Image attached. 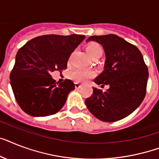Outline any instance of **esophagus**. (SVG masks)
Segmentation results:
<instances>
[{
    "label": "esophagus",
    "instance_id": "esophagus-1",
    "mask_svg": "<svg viewBox=\"0 0 159 159\" xmlns=\"http://www.w3.org/2000/svg\"><path fill=\"white\" fill-rule=\"evenodd\" d=\"M81 86H82V84L79 83V82H75V88L77 89V90H78Z\"/></svg>",
    "mask_w": 159,
    "mask_h": 159
}]
</instances>
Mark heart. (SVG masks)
Wrapping results in <instances>:
<instances>
[{
    "instance_id": "obj_1",
    "label": "heart",
    "mask_w": 159,
    "mask_h": 159,
    "mask_svg": "<svg viewBox=\"0 0 159 159\" xmlns=\"http://www.w3.org/2000/svg\"><path fill=\"white\" fill-rule=\"evenodd\" d=\"M86 50L89 56L92 59L100 57L103 53L101 46L96 42H90L87 44L86 46ZM95 72L92 70L77 68L69 73V77L77 82H86L89 79L95 77Z\"/></svg>"
}]
</instances>
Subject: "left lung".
I'll list each match as a JSON object with an SVG mask.
<instances>
[{"instance_id": "obj_1", "label": "left lung", "mask_w": 159, "mask_h": 159, "mask_svg": "<svg viewBox=\"0 0 159 159\" xmlns=\"http://www.w3.org/2000/svg\"><path fill=\"white\" fill-rule=\"evenodd\" d=\"M104 47L106 60L104 71L94 82L109 85L106 91L93 87L85 101L87 109L103 122H116L130 115L142 103L146 94L148 68L139 49L117 35L92 36Z\"/></svg>"}]
</instances>
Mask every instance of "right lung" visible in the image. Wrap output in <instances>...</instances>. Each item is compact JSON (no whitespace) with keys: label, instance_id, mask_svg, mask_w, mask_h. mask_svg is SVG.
Returning a JSON list of instances; mask_svg holds the SVG:
<instances>
[{"label":"right lung","instance_id":"1","mask_svg":"<svg viewBox=\"0 0 159 159\" xmlns=\"http://www.w3.org/2000/svg\"><path fill=\"white\" fill-rule=\"evenodd\" d=\"M83 39V35H44L19 49L10 78L17 103L26 113L45 117L63 108L75 85L69 79L56 83L50 73L66 69L68 58Z\"/></svg>","mask_w":159,"mask_h":159}]
</instances>
